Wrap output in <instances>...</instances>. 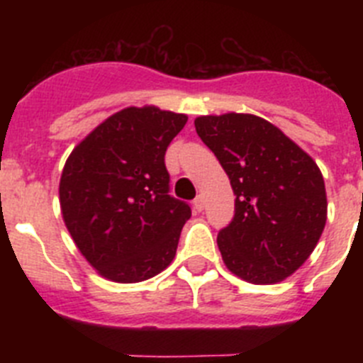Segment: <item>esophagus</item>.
Segmentation results:
<instances>
[{"label":"esophagus","instance_id":"34e87169","mask_svg":"<svg viewBox=\"0 0 363 363\" xmlns=\"http://www.w3.org/2000/svg\"><path fill=\"white\" fill-rule=\"evenodd\" d=\"M192 205H194V211H198V213H201L205 207V198L201 196V194H198L196 198H194V201H192Z\"/></svg>","mask_w":363,"mask_h":363}]
</instances>
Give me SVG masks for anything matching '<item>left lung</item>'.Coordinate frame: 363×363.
I'll return each mask as SVG.
<instances>
[{
  "label": "left lung",
  "mask_w": 363,
  "mask_h": 363,
  "mask_svg": "<svg viewBox=\"0 0 363 363\" xmlns=\"http://www.w3.org/2000/svg\"><path fill=\"white\" fill-rule=\"evenodd\" d=\"M194 127L236 196L233 221L218 233L223 264L251 284L285 280L309 258L325 227V184L318 165L255 114L200 116Z\"/></svg>",
  "instance_id": "8db88e82"
}]
</instances>
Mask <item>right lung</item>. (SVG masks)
<instances>
[{
    "label": "right lung",
    "instance_id": "1",
    "mask_svg": "<svg viewBox=\"0 0 363 363\" xmlns=\"http://www.w3.org/2000/svg\"><path fill=\"white\" fill-rule=\"evenodd\" d=\"M185 123V114L154 105L127 107L99 123L65 162L63 221L107 280H149L174 259L191 207L169 194L165 150Z\"/></svg>",
    "mask_w": 363,
    "mask_h": 363
}]
</instances>
